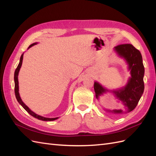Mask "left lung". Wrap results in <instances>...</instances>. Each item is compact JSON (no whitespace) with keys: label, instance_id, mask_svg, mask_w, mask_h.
<instances>
[{"label":"left lung","instance_id":"obj_1","mask_svg":"<svg viewBox=\"0 0 156 156\" xmlns=\"http://www.w3.org/2000/svg\"><path fill=\"white\" fill-rule=\"evenodd\" d=\"M115 53L123 58L127 64V68L130 72L131 77H129L126 85L116 90H108L97 81L94 82V87L96 97L99 100L100 96L107 92L114 94L116 99L120 101L125 107L126 110L114 109L106 111L114 114H123L133 111L137 105L144 90L143 77L144 68L143 63V57L140 51L131 44H122L114 48Z\"/></svg>","mask_w":156,"mask_h":156}]
</instances>
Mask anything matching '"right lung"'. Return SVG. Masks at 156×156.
I'll list each match as a JSON object with an SVG mask.
<instances>
[{"label":"right lung","instance_id":"1","mask_svg":"<svg viewBox=\"0 0 156 156\" xmlns=\"http://www.w3.org/2000/svg\"><path fill=\"white\" fill-rule=\"evenodd\" d=\"M37 44V42H36V43H34L31 44L29 47L28 49L29 48H30L31 47L34 46V45ZM23 55H24V53H23L21 56V58H20V63H19L15 71V73H14V82H15V94H16V97L17 100L18 101V103H20V104L25 108V109L29 113V114L32 116L33 117L36 118V119H37L38 120H43V121H53L55 120L56 119H58V117H56V118H46V117H44L42 116H40L39 115H37L36 113H35L34 112H33L31 109H30L29 107H27L24 102H23L21 100V98L20 97V92H19V81H18V75H19V72H20V68L22 66V63H23Z\"/></svg>","mask_w":156,"mask_h":156}]
</instances>
